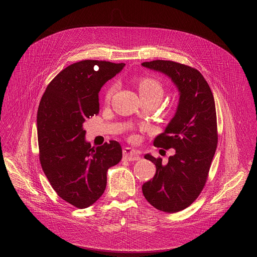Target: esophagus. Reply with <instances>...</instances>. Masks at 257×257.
<instances>
[{
	"label": "esophagus",
	"instance_id": "34e87169",
	"mask_svg": "<svg viewBox=\"0 0 257 257\" xmlns=\"http://www.w3.org/2000/svg\"><path fill=\"white\" fill-rule=\"evenodd\" d=\"M123 154L124 157L129 160V161H133V160H139L140 159V152L136 149H132V148L126 147L123 149Z\"/></svg>",
	"mask_w": 257,
	"mask_h": 257
}]
</instances>
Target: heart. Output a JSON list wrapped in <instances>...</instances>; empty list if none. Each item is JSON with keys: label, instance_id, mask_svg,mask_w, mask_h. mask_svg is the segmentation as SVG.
Instances as JSON below:
<instances>
[{"label": "heart", "instance_id": "obj_1", "mask_svg": "<svg viewBox=\"0 0 257 257\" xmlns=\"http://www.w3.org/2000/svg\"><path fill=\"white\" fill-rule=\"evenodd\" d=\"M115 86L111 85L107 88L105 93V100L109 101L114 92ZM139 90L142 98H152L160 102L164 96V86L155 78L144 77L139 81Z\"/></svg>", "mask_w": 257, "mask_h": 257}]
</instances>
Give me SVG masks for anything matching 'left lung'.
Masks as SVG:
<instances>
[{
    "label": "left lung",
    "instance_id": "obj_1",
    "mask_svg": "<svg viewBox=\"0 0 257 257\" xmlns=\"http://www.w3.org/2000/svg\"><path fill=\"white\" fill-rule=\"evenodd\" d=\"M143 66L169 76L179 90L176 113L154 146L175 149L163 164L160 157L146 154L156 166L154 177L143 184V194L156 209L178 212L199 197L207 181L218 145L217 113L211 89L202 74L171 60L143 62Z\"/></svg>",
    "mask_w": 257,
    "mask_h": 257
}]
</instances>
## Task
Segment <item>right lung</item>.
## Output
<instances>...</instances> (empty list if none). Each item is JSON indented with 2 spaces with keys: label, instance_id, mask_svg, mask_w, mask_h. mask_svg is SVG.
I'll return each instance as SVG.
<instances>
[{
  "label": "right lung",
  "instance_id": "add662e5",
  "mask_svg": "<svg viewBox=\"0 0 257 257\" xmlns=\"http://www.w3.org/2000/svg\"><path fill=\"white\" fill-rule=\"evenodd\" d=\"M125 63L82 60L65 67L47 86L37 110L39 161L53 190L77 208L104 193L107 171L121 159L116 141L94 149L83 123L99 113V91Z\"/></svg>",
  "mask_w": 257,
  "mask_h": 257
}]
</instances>
